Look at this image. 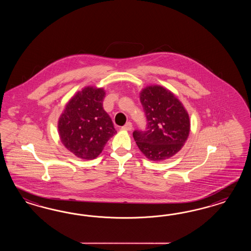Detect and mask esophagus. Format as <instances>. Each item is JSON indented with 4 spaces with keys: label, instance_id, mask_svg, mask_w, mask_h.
<instances>
[{
    "label": "esophagus",
    "instance_id": "1",
    "mask_svg": "<svg viewBox=\"0 0 251 251\" xmlns=\"http://www.w3.org/2000/svg\"><path fill=\"white\" fill-rule=\"evenodd\" d=\"M122 129L124 130H131L132 129V123L131 122H127L123 127Z\"/></svg>",
    "mask_w": 251,
    "mask_h": 251
}]
</instances>
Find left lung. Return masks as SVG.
<instances>
[{"label":"left lung","instance_id":"1","mask_svg":"<svg viewBox=\"0 0 251 251\" xmlns=\"http://www.w3.org/2000/svg\"><path fill=\"white\" fill-rule=\"evenodd\" d=\"M147 119L145 130H134L140 151L151 161H164L180 151L190 130V116L175 95L161 85H148L140 93Z\"/></svg>","mask_w":251,"mask_h":251}]
</instances>
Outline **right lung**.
Segmentation results:
<instances>
[{
    "mask_svg": "<svg viewBox=\"0 0 251 251\" xmlns=\"http://www.w3.org/2000/svg\"><path fill=\"white\" fill-rule=\"evenodd\" d=\"M105 90L85 86L69 100L58 122L62 145L82 159L97 158L106 142L117 133L103 108Z\"/></svg>",
    "mask_w": 251,
    "mask_h": 251,
    "instance_id": "obj_1",
    "label": "right lung"
}]
</instances>
